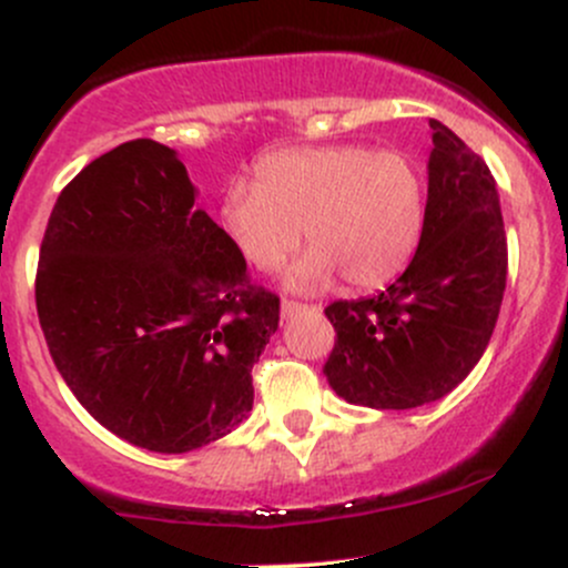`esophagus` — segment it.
I'll list each match as a JSON object with an SVG mask.
<instances>
[{
    "label": "esophagus",
    "instance_id": "1",
    "mask_svg": "<svg viewBox=\"0 0 568 568\" xmlns=\"http://www.w3.org/2000/svg\"><path fill=\"white\" fill-rule=\"evenodd\" d=\"M280 310H283V317H293V315H302V312L310 310V306L298 304V302H288V298H283V306H280Z\"/></svg>",
    "mask_w": 568,
    "mask_h": 568
}]
</instances>
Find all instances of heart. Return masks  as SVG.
<instances>
[{"label": "heart", "mask_w": 568, "mask_h": 568, "mask_svg": "<svg viewBox=\"0 0 568 568\" xmlns=\"http://www.w3.org/2000/svg\"><path fill=\"white\" fill-rule=\"evenodd\" d=\"M258 181L232 179L219 219L240 256L270 272L304 237L312 247L285 270V288L315 293L336 275L349 288H379L406 270L425 230L427 186L406 152L361 143L277 149Z\"/></svg>", "instance_id": "b5f03b06"}]
</instances>
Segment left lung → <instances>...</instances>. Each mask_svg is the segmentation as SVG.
Instances as JSON below:
<instances>
[{
	"mask_svg": "<svg viewBox=\"0 0 568 568\" xmlns=\"http://www.w3.org/2000/svg\"><path fill=\"white\" fill-rule=\"evenodd\" d=\"M425 230L387 291L334 302L336 344L323 374L338 397L368 408H416L446 397L478 366L507 280L499 192L486 162L429 120Z\"/></svg>",
	"mask_w": 568,
	"mask_h": 568,
	"instance_id": "obj_1",
	"label": "left lung"
}]
</instances>
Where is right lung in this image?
<instances>
[{
  "label": "right lung",
  "instance_id": "1",
  "mask_svg": "<svg viewBox=\"0 0 568 568\" xmlns=\"http://www.w3.org/2000/svg\"><path fill=\"white\" fill-rule=\"evenodd\" d=\"M37 315L63 382L122 440L184 454L253 408L251 368L280 323L245 258L197 207L175 149L120 143L58 197Z\"/></svg>",
  "mask_w": 568,
  "mask_h": 568
}]
</instances>
